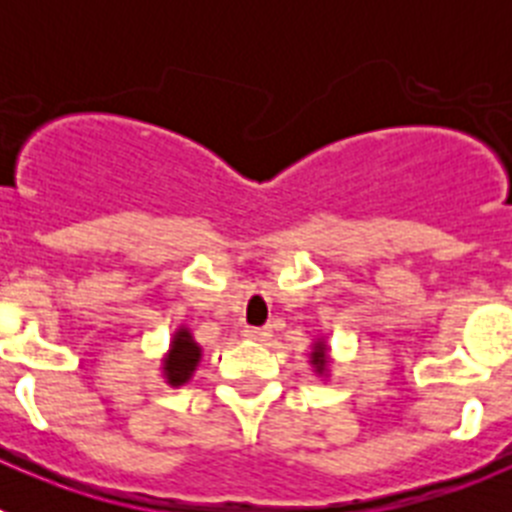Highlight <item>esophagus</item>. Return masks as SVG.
<instances>
[{"label":"esophagus","instance_id":"34e87169","mask_svg":"<svg viewBox=\"0 0 512 512\" xmlns=\"http://www.w3.org/2000/svg\"><path fill=\"white\" fill-rule=\"evenodd\" d=\"M243 336L248 338V341H256V343H264L271 338V330L269 328H246L243 330Z\"/></svg>","mask_w":512,"mask_h":512}]
</instances>
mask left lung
Here are the masks:
<instances>
[{
    "label": "left lung",
    "mask_w": 512,
    "mask_h": 512,
    "mask_svg": "<svg viewBox=\"0 0 512 512\" xmlns=\"http://www.w3.org/2000/svg\"><path fill=\"white\" fill-rule=\"evenodd\" d=\"M310 364L315 366V372L318 374L328 372V346H325L323 341H315V346H312Z\"/></svg>",
    "instance_id": "1"
}]
</instances>
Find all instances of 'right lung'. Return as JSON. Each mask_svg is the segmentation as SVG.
Listing matches in <instances>:
<instances>
[{
	"mask_svg": "<svg viewBox=\"0 0 512 512\" xmlns=\"http://www.w3.org/2000/svg\"><path fill=\"white\" fill-rule=\"evenodd\" d=\"M202 359L200 343L194 341L192 333L187 328H179L171 338L169 354L164 359V377L171 387H182L192 379L194 369Z\"/></svg>",
	"mask_w": 512,
	"mask_h": 512,
	"instance_id": "right-lung-1",
	"label": "right lung"
}]
</instances>
